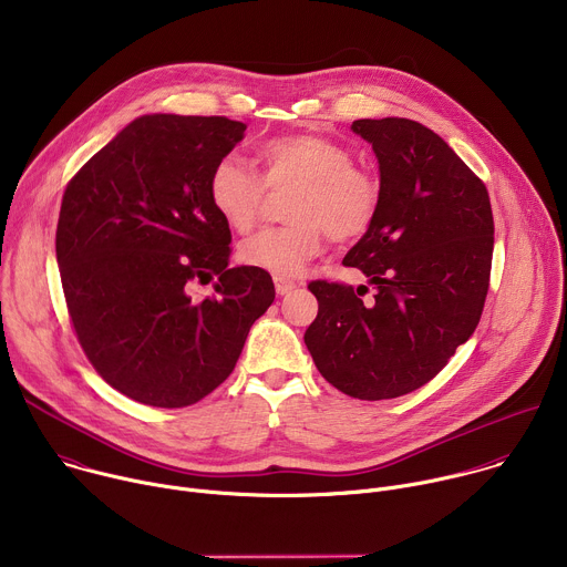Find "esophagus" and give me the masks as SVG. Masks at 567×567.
Here are the masks:
<instances>
[{
    "instance_id": "34e87169",
    "label": "esophagus",
    "mask_w": 567,
    "mask_h": 567,
    "mask_svg": "<svg viewBox=\"0 0 567 567\" xmlns=\"http://www.w3.org/2000/svg\"><path fill=\"white\" fill-rule=\"evenodd\" d=\"M274 282H276V293L278 296H287L291 289H296V282L289 280V278H282V276H276Z\"/></svg>"
}]
</instances>
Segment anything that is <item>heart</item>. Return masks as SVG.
Returning <instances> with one entry per match:
<instances>
[{"instance_id":"obj_1","label":"heart","mask_w":567,"mask_h":567,"mask_svg":"<svg viewBox=\"0 0 567 567\" xmlns=\"http://www.w3.org/2000/svg\"><path fill=\"white\" fill-rule=\"evenodd\" d=\"M260 179L237 156H221L208 175V202L226 226L247 233L260 217L265 188H293L287 199L291 224L267 228L239 245V262L296 276L322 249L326 233L346 245L363 237L377 219L381 186L354 166L341 143L313 132L276 136L258 145Z\"/></svg>"}]
</instances>
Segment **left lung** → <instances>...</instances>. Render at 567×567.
Here are the masks:
<instances>
[{
    "mask_svg": "<svg viewBox=\"0 0 567 567\" xmlns=\"http://www.w3.org/2000/svg\"><path fill=\"white\" fill-rule=\"evenodd\" d=\"M352 132L379 161L374 224L343 258L357 291L313 280L318 316L305 346L334 388L394 399L429 383L475 332L489 291V193L433 130L411 118H361ZM372 286L370 299L362 296Z\"/></svg>",
    "mask_w": 567,
    "mask_h": 567,
    "instance_id": "8db88e82",
    "label": "left lung"
}]
</instances>
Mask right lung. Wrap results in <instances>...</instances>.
I'll use <instances>...</instances> for the list:
<instances>
[{
    "label": "right lung",
    "mask_w": 567,
    "mask_h": 567,
    "mask_svg": "<svg viewBox=\"0 0 567 567\" xmlns=\"http://www.w3.org/2000/svg\"><path fill=\"white\" fill-rule=\"evenodd\" d=\"M247 125L226 116L145 114L69 182L55 258L75 337L125 396L184 409L235 368L276 298L271 276L228 267L230 230L208 175ZM215 275L216 293L195 299Z\"/></svg>",
    "instance_id": "right-lung-1"
}]
</instances>
